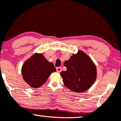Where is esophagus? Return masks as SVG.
Returning a JSON list of instances; mask_svg holds the SVG:
<instances>
[{
  "label": "esophagus",
  "mask_w": 121,
  "mask_h": 121,
  "mask_svg": "<svg viewBox=\"0 0 121 121\" xmlns=\"http://www.w3.org/2000/svg\"><path fill=\"white\" fill-rule=\"evenodd\" d=\"M56 71H57L58 72H60L62 71V67H56Z\"/></svg>",
  "instance_id": "1"
}]
</instances>
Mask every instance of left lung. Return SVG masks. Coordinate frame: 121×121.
Masks as SVG:
<instances>
[{
    "instance_id": "left-lung-1",
    "label": "left lung",
    "mask_w": 121,
    "mask_h": 121,
    "mask_svg": "<svg viewBox=\"0 0 121 121\" xmlns=\"http://www.w3.org/2000/svg\"><path fill=\"white\" fill-rule=\"evenodd\" d=\"M66 71L60 72L64 85L75 92L87 90L95 81L96 66L88 55L80 50L64 62Z\"/></svg>"
}]
</instances>
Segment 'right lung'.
I'll return each instance as SVG.
<instances>
[{"mask_svg":"<svg viewBox=\"0 0 121 121\" xmlns=\"http://www.w3.org/2000/svg\"><path fill=\"white\" fill-rule=\"evenodd\" d=\"M56 69L51 62H48L41 54H34L27 60L22 66V73L24 81L33 88L41 86Z\"/></svg>","mask_w":121,"mask_h":121,"instance_id":"right-lung-1","label":"right lung"}]
</instances>
